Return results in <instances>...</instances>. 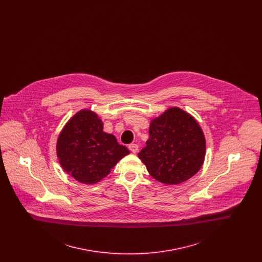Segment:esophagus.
<instances>
[{
  "label": "esophagus",
  "instance_id": "esophagus-1",
  "mask_svg": "<svg viewBox=\"0 0 262 262\" xmlns=\"http://www.w3.org/2000/svg\"><path fill=\"white\" fill-rule=\"evenodd\" d=\"M128 149L130 150L133 153H137L138 151V145L137 144H130L128 146Z\"/></svg>",
  "mask_w": 262,
  "mask_h": 262
}]
</instances>
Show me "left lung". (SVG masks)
I'll return each instance as SVG.
<instances>
[{
	"label": "left lung",
	"instance_id": "1",
	"mask_svg": "<svg viewBox=\"0 0 262 262\" xmlns=\"http://www.w3.org/2000/svg\"><path fill=\"white\" fill-rule=\"evenodd\" d=\"M205 150V138L198 122L173 107L151 121L149 139L138 158L155 180L178 185L200 171Z\"/></svg>",
	"mask_w": 262,
	"mask_h": 262
}]
</instances>
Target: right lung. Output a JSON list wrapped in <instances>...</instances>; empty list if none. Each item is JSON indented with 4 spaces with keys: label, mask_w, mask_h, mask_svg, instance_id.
Instances as JSON below:
<instances>
[{
    "label": "right lung",
    "mask_w": 262,
    "mask_h": 262,
    "mask_svg": "<svg viewBox=\"0 0 262 262\" xmlns=\"http://www.w3.org/2000/svg\"><path fill=\"white\" fill-rule=\"evenodd\" d=\"M129 151L113 135L103 132V123L90 110H81L63 126L57 141V156L63 171L76 181L92 185L110 174Z\"/></svg>",
    "instance_id": "add662e5"
}]
</instances>
